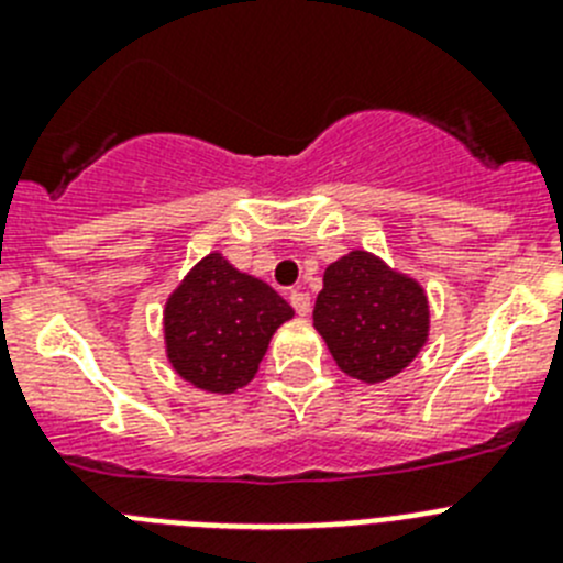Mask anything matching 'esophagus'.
I'll list each match as a JSON object with an SVG mask.
<instances>
[{
  "mask_svg": "<svg viewBox=\"0 0 563 563\" xmlns=\"http://www.w3.org/2000/svg\"><path fill=\"white\" fill-rule=\"evenodd\" d=\"M290 305H292V310L298 312V316H307V312H310V307H312V301H310V296H307V292L292 290L290 292Z\"/></svg>",
  "mask_w": 563,
  "mask_h": 563,
  "instance_id": "1",
  "label": "esophagus"
}]
</instances>
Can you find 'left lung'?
Masks as SVG:
<instances>
[{
    "mask_svg": "<svg viewBox=\"0 0 563 563\" xmlns=\"http://www.w3.org/2000/svg\"><path fill=\"white\" fill-rule=\"evenodd\" d=\"M312 324L346 375L377 383L415 361L429 335V305L417 282L352 251L327 267Z\"/></svg>",
    "mask_w": 563,
    "mask_h": 563,
    "instance_id": "1",
    "label": "left lung"
}]
</instances>
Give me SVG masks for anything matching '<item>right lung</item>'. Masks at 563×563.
Wrapping results in <instances>:
<instances>
[{"label":"right lung","instance_id":"add662e5","mask_svg":"<svg viewBox=\"0 0 563 563\" xmlns=\"http://www.w3.org/2000/svg\"><path fill=\"white\" fill-rule=\"evenodd\" d=\"M287 318L290 305L273 287L211 253L168 298V361L197 389L228 395L256 375Z\"/></svg>","mask_w":563,"mask_h":563}]
</instances>
